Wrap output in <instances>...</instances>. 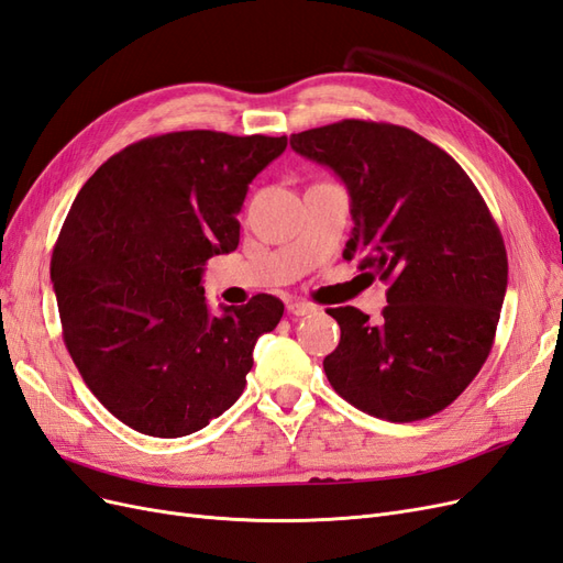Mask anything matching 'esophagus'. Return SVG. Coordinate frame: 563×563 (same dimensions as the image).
I'll use <instances>...</instances> for the list:
<instances>
[{
  "label": "esophagus",
  "instance_id": "1",
  "mask_svg": "<svg viewBox=\"0 0 563 563\" xmlns=\"http://www.w3.org/2000/svg\"><path fill=\"white\" fill-rule=\"evenodd\" d=\"M286 310H288V314H294V317H308V314L317 312L314 305H310V302H302V300L288 302V305H286Z\"/></svg>",
  "mask_w": 563,
  "mask_h": 563
}]
</instances>
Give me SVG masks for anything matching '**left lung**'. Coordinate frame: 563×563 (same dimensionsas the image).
Segmentation results:
<instances>
[{
	"instance_id": "8db88e82",
	"label": "left lung",
	"mask_w": 563,
	"mask_h": 563,
	"mask_svg": "<svg viewBox=\"0 0 563 563\" xmlns=\"http://www.w3.org/2000/svg\"><path fill=\"white\" fill-rule=\"evenodd\" d=\"M350 192L343 251L385 282L378 323L345 305L327 312L340 343L323 371L340 397L391 422L444 411L482 371L507 288V251L484 197L444 150L416 131L343 119L291 135Z\"/></svg>"
}]
</instances>
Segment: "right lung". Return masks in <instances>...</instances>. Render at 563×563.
<instances>
[{"mask_svg":"<svg viewBox=\"0 0 563 563\" xmlns=\"http://www.w3.org/2000/svg\"><path fill=\"white\" fill-rule=\"evenodd\" d=\"M284 150L286 135H150L73 201L51 258L63 340L96 399L135 432L192 434L242 397L255 340L284 302L258 294L216 314L201 272L240 244L249 183Z\"/></svg>","mask_w":563,"mask_h":563,"instance_id":"add662e5","label":"right lung"}]
</instances>
